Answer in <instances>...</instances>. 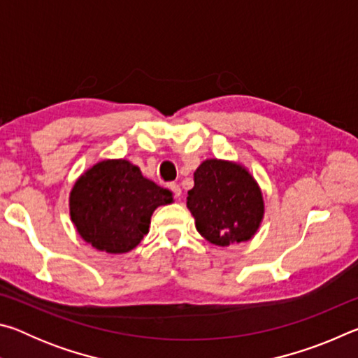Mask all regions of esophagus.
<instances>
[{"instance_id":"obj_1","label":"esophagus","mask_w":358,"mask_h":358,"mask_svg":"<svg viewBox=\"0 0 358 358\" xmlns=\"http://www.w3.org/2000/svg\"><path fill=\"white\" fill-rule=\"evenodd\" d=\"M169 187H171V191L175 194V197H177V199L181 197V187L177 183H171V185H169Z\"/></svg>"}]
</instances>
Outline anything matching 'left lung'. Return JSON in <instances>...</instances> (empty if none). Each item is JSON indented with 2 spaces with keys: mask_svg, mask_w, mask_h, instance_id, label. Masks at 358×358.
Returning <instances> with one entry per match:
<instances>
[{
  "mask_svg": "<svg viewBox=\"0 0 358 358\" xmlns=\"http://www.w3.org/2000/svg\"><path fill=\"white\" fill-rule=\"evenodd\" d=\"M186 207L197 232L216 246L251 240L265 215L256 178L245 166L226 159H205L196 169Z\"/></svg>",
  "mask_w": 358,
  "mask_h": 358,
  "instance_id": "left-lung-1",
  "label": "left lung"
}]
</instances>
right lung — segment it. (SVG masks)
Returning <instances> with one entry per match:
<instances>
[{
	"instance_id": "1",
	"label": "right lung",
	"mask_w": 358,
	"mask_h": 358,
	"mask_svg": "<svg viewBox=\"0 0 358 358\" xmlns=\"http://www.w3.org/2000/svg\"><path fill=\"white\" fill-rule=\"evenodd\" d=\"M172 202V191L145 178L131 161L104 159L77 178L69 194V213L88 245L124 254L148 234L153 211Z\"/></svg>"
}]
</instances>
